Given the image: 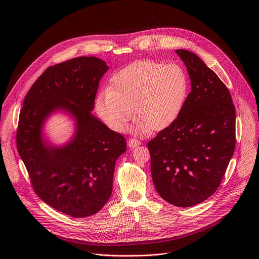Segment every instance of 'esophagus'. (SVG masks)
Here are the masks:
<instances>
[{"label":"esophagus","mask_w":259,"mask_h":259,"mask_svg":"<svg viewBox=\"0 0 259 259\" xmlns=\"http://www.w3.org/2000/svg\"><path fill=\"white\" fill-rule=\"evenodd\" d=\"M139 144H140V141L136 138H130L128 140V145H129V147H131V149H134V147L138 146Z\"/></svg>","instance_id":"1"}]
</instances>
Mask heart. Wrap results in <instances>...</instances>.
I'll use <instances>...</instances> for the list:
<instances>
[{"label": "heart", "instance_id": "heart-1", "mask_svg": "<svg viewBox=\"0 0 259 259\" xmlns=\"http://www.w3.org/2000/svg\"><path fill=\"white\" fill-rule=\"evenodd\" d=\"M189 76L180 64L153 60L133 62L115 72L108 90L94 99L100 120L114 132H123L135 113V130L147 134L171 126L186 104Z\"/></svg>", "mask_w": 259, "mask_h": 259}]
</instances>
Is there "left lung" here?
Returning <instances> with one entry per match:
<instances>
[{"mask_svg": "<svg viewBox=\"0 0 259 259\" xmlns=\"http://www.w3.org/2000/svg\"><path fill=\"white\" fill-rule=\"evenodd\" d=\"M192 91L177 120L149 141L151 172L158 194L177 207L212 196L236 146V109L231 93L195 53L178 49Z\"/></svg>", "mask_w": 259, "mask_h": 259, "instance_id": "obj_1", "label": "left lung"}]
</instances>
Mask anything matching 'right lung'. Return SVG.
<instances>
[{
    "mask_svg": "<svg viewBox=\"0 0 259 259\" xmlns=\"http://www.w3.org/2000/svg\"><path fill=\"white\" fill-rule=\"evenodd\" d=\"M106 63L77 57L48 67L27 92L20 110L16 145L35 194L55 210L82 218L97 213L113 191L125 137L108 129L91 110ZM56 110L76 121V132L62 147L42 138V126Z\"/></svg>",
    "mask_w": 259,
    "mask_h": 259,
    "instance_id": "1",
    "label": "right lung"
}]
</instances>
